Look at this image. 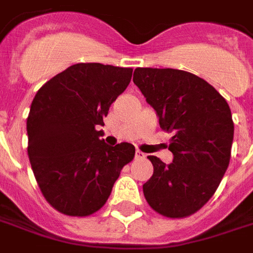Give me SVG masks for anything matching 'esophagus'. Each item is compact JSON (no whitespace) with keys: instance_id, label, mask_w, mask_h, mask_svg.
<instances>
[{"instance_id":"34e87169","label":"esophagus","mask_w":253,"mask_h":253,"mask_svg":"<svg viewBox=\"0 0 253 253\" xmlns=\"http://www.w3.org/2000/svg\"><path fill=\"white\" fill-rule=\"evenodd\" d=\"M144 157H145V155H144V153H142V152H140V151H136V153H134V159H144Z\"/></svg>"}]
</instances>
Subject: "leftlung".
<instances>
[{"label": "left lung", "instance_id": "1", "mask_svg": "<svg viewBox=\"0 0 253 253\" xmlns=\"http://www.w3.org/2000/svg\"><path fill=\"white\" fill-rule=\"evenodd\" d=\"M133 83L172 132L165 164L148 156L153 174L142 185L157 213L178 219L195 213L213 196L229 164L233 121L225 98L206 80L178 69L137 68Z\"/></svg>", "mask_w": 253, "mask_h": 253}]
</instances>
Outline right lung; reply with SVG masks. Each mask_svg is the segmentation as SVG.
<instances>
[{
  "instance_id": "add662e5",
  "label": "right lung",
  "mask_w": 253,
  "mask_h": 253,
  "mask_svg": "<svg viewBox=\"0 0 253 253\" xmlns=\"http://www.w3.org/2000/svg\"><path fill=\"white\" fill-rule=\"evenodd\" d=\"M130 68L76 64L39 89L26 120L28 155L50 206L68 216H89L108 200L134 147L106 145L98 125L132 79Z\"/></svg>"
}]
</instances>
